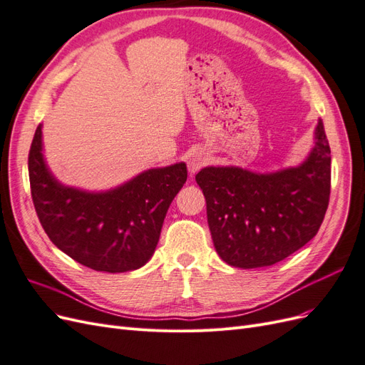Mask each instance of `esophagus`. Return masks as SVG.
I'll list each match as a JSON object with an SVG mask.
<instances>
[{
  "label": "esophagus",
  "instance_id": "esophagus-1",
  "mask_svg": "<svg viewBox=\"0 0 365 365\" xmlns=\"http://www.w3.org/2000/svg\"><path fill=\"white\" fill-rule=\"evenodd\" d=\"M207 163V157H205V153L204 152H195L193 155L190 157V160H189V170H190V173H196L197 170H200L202 165Z\"/></svg>",
  "mask_w": 365,
  "mask_h": 365
}]
</instances>
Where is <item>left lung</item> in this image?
Listing matches in <instances>:
<instances>
[{"mask_svg": "<svg viewBox=\"0 0 365 365\" xmlns=\"http://www.w3.org/2000/svg\"><path fill=\"white\" fill-rule=\"evenodd\" d=\"M219 257L231 267H269L304 247L317 233L330 196V148L323 121L315 146L297 168L271 173L236 165L196 175Z\"/></svg>", "mask_w": 365, "mask_h": 365, "instance_id": "left-lung-1", "label": "left lung"}]
</instances>
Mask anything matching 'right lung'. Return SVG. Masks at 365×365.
I'll return each instance as SVG.
<instances>
[{"label":"right lung","mask_w":365,"mask_h":365,"mask_svg":"<svg viewBox=\"0 0 365 365\" xmlns=\"http://www.w3.org/2000/svg\"><path fill=\"white\" fill-rule=\"evenodd\" d=\"M29 178L39 222L54 245L94 271L128 272L152 257L187 168L176 163L149 169L105 192L76 189L50 172L39 125L30 146Z\"/></svg>","instance_id":"add662e5"}]
</instances>
